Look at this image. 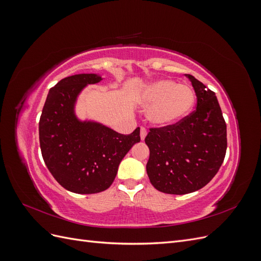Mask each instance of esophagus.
Masks as SVG:
<instances>
[{
    "mask_svg": "<svg viewBox=\"0 0 261 261\" xmlns=\"http://www.w3.org/2000/svg\"><path fill=\"white\" fill-rule=\"evenodd\" d=\"M147 136V130L145 127H140V139L144 140Z\"/></svg>",
    "mask_w": 261,
    "mask_h": 261,
    "instance_id": "1",
    "label": "esophagus"
}]
</instances>
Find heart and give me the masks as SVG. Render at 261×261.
<instances>
[{"mask_svg":"<svg viewBox=\"0 0 261 261\" xmlns=\"http://www.w3.org/2000/svg\"><path fill=\"white\" fill-rule=\"evenodd\" d=\"M147 109V120L158 127H169L192 113L196 93L191 86L171 80H159L145 86L139 96Z\"/></svg>","mask_w":261,"mask_h":261,"instance_id":"heart-1","label":"heart"}]
</instances>
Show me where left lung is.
<instances>
[{"mask_svg": "<svg viewBox=\"0 0 261 261\" xmlns=\"http://www.w3.org/2000/svg\"><path fill=\"white\" fill-rule=\"evenodd\" d=\"M196 110L169 127L150 128L145 143L150 155L147 174L158 191L184 195L206 186L223 163L226 124L216 93L192 75Z\"/></svg>", "mask_w": 261, "mask_h": 261, "instance_id": "left-lung-1", "label": "left lung"}]
</instances>
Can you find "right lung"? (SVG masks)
<instances>
[{"mask_svg": "<svg viewBox=\"0 0 261 261\" xmlns=\"http://www.w3.org/2000/svg\"><path fill=\"white\" fill-rule=\"evenodd\" d=\"M98 74L65 77L50 89L39 122L42 158L53 177L69 192L96 194L108 189L125 154L140 141L139 127L123 135L91 120H81L75 107Z\"/></svg>", "mask_w": 261, "mask_h": 261, "instance_id": "add662e5", "label": "right lung"}]
</instances>
